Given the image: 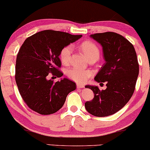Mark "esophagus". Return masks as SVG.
Listing matches in <instances>:
<instances>
[{"instance_id":"obj_1","label":"esophagus","mask_w":150,"mask_h":150,"mask_svg":"<svg viewBox=\"0 0 150 150\" xmlns=\"http://www.w3.org/2000/svg\"><path fill=\"white\" fill-rule=\"evenodd\" d=\"M84 87H85V85H82V84H77V88H83Z\"/></svg>"}]
</instances>
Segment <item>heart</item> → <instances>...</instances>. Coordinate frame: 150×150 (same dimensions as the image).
<instances>
[{"label": "heart", "instance_id": "obj_1", "mask_svg": "<svg viewBox=\"0 0 150 150\" xmlns=\"http://www.w3.org/2000/svg\"><path fill=\"white\" fill-rule=\"evenodd\" d=\"M79 48L82 53L85 54L87 59H96L97 61L99 58L100 51L99 47L94 43L89 41H85L82 42L79 45ZM72 53V46H66L60 52V59L62 63L64 65L69 64L70 61V56ZM67 75L70 80L77 82H84L91 75L89 70L81 69L78 68H72L68 70Z\"/></svg>", "mask_w": 150, "mask_h": 150}]
</instances>
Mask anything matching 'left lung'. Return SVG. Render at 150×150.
<instances>
[{"mask_svg": "<svg viewBox=\"0 0 150 150\" xmlns=\"http://www.w3.org/2000/svg\"><path fill=\"white\" fill-rule=\"evenodd\" d=\"M90 37L102 46L105 60L94 80L106 82V89L100 90L97 86L86 85L94 97L85 106L93 116H108L121 109L133 94L139 74L137 54L133 45L119 34L107 32Z\"/></svg>", "mask_w": 150, "mask_h": 150, "instance_id": "1", "label": "left lung"}]
</instances>
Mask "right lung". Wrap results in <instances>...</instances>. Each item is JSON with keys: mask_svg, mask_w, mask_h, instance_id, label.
Wrapping results in <instances>:
<instances>
[{"mask_svg": "<svg viewBox=\"0 0 150 150\" xmlns=\"http://www.w3.org/2000/svg\"><path fill=\"white\" fill-rule=\"evenodd\" d=\"M82 35L44 30L27 38L17 56L15 81L20 95L28 107L42 115L57 112L67 96L76 89L68 78L53 82L50 75L61 77L60 52Z\"/></svg>", "mask_w": 150, "mask_h": 150, "instance_id": "right-lung-1", "label": "right lung"}]
</instances>
